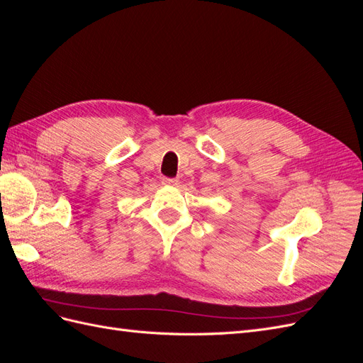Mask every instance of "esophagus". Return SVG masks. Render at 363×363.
<instances>
[{
    "label": "esophagus",
    "instance_id": "esophagus-1",
    "mask_svg": "<svg viewBox=\"0 0 363 363\" xmlns=\"http://www.w3.org/2000/svg\"><path fill=\"white\" fill-rule=\"evenodd\" d=\"M162 183L167 184V186H177V184H179V180H177V179H168V177H164V179L162 180Z\"/></svg>",
    "mask_w": 363,
    "mask_h": 363
}]
</instances>
